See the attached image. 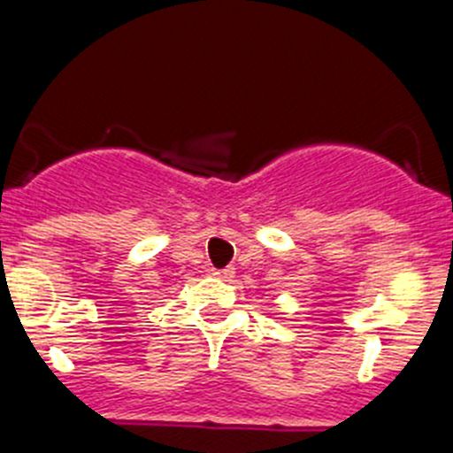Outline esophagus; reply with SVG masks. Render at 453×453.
I'll return each mask as SVG.
<instances>
[{"instance_id":"1","label":"esophagus","mask_w":453,"mask_h":453,"mask_svg":"<svg viewBox=\"0 0 453 453\" xmlns=\"http://www.w3.org/2000/svg\"><path fill=\"white\" fill-rule=\"evenodd\" d=\"M214 275L221 277V280H230V277H234V268L227 266V268H223V271H214Z\"/></svg>"}]
</instances>
